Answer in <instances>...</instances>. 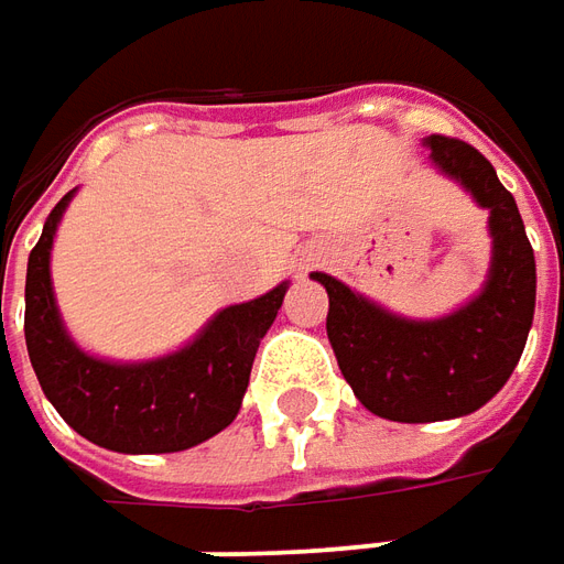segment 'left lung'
<instances>
[{"label":"left lung","instance_id":"1","mask_svg":"<svg viewBox=\"0 0 564 564\" xmlns=\"http://www.w3.org/2000/svg\"><path fill=\"white\" fill-rule=\"evenodd\" d=\"M429 163L488 209V281L457 312L404 317L324 271L327 336L355 398L392 423H438L485 408L507 386L534 321L538 268L519 206L494 166L457 138L429 135Z\"/></svg>","mask_w":564,"mask_h":564}]
</instances>
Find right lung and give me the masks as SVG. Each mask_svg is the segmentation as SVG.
<instances>
[{
	"label": "right lung",
	"instance_id": "1",
	"mask_svg": "<svg viewBox=\"0 0 564 564\" xmlns=\"http://www.w3.org/2000/svg\"><path fill=\"white\" fill-rule=\"evenodd\" d=\"M73 194L48 213L26 262L24 336L42 392L83 438L117 454H175L218 435L240 413L252 358L290 281L216 312L170 355L107 361L76 346L52 286V247Z\"/></svg>",
	"mask_w": 564,
	"mask_h": 564
}]
</instances>
